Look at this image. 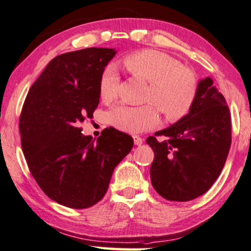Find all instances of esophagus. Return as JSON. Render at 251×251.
Listing matches in <instances>:
<instances>
[{
	"mask_svg": "<svg viewBox=\"0 0 251 251\" xmlns=\"http://www.w3.org/2000/svg\"><path fill=\"white\" fill-rule=\"evenodd\" d=\"M133 140H134V145H136V146H141L142 145V139L140 138V136L134 135V136H133Z\"/></svg>",
	"mask_w": 251,
	"mask_h": 251,
	"instance_id": "1",
	"label": "esophagus"
}]
</instances>
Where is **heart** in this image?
I'll return each mask as SVG.
<instances>
[{"instance_id":"1","label":"heart","mask_w":251,"mask_h":251,"mask_svg":"<svg viewBox=\"0 0 251 251\" xmlns=\"http://www.w3.org/2000/svg\"><path fill=\"white\" fill-rule=\"evenodd\" d=\"M125 68L135 77L148 82L140 106L118 104L106 113L107 123L119 131L141 133L158 124V111L168 122H177L189 113L198 93L196 73L182 66L178 60L156 50L131 53L123 59ZM119 74L113 65L104 68L98 93L104 103L116 100Z\"/></svg>"}]
</instances>
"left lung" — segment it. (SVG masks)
Segmentation results:
<instances>
[{"label":"left lung","mask_w":251,"mask_h":251,"mask_svg":"<svg viewBox=\"0 0 251 251\" xmlns=\"http://www.w3.org/2000/svg\"><path fill=\"white\" fill-rule=\"evenodd\" d=\"M146 141L154 151L151 180L158 195L189 201L208 191L223 170L231 142L229 109L213 80L199 81L188 115Z\"/></svg>","instance_id":"left-lung-1"}]
</instances>
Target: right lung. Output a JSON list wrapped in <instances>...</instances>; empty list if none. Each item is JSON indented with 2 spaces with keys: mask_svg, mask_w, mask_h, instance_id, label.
I'll return each mask as SVG.
<instances>
[{
  "mask_svg": "<svg viewBox=\"0 0 251 251\" xmlns=\"http://www.w3.org/2000/svg\"><path fill=\"white\" fill-rule=\"evenodd\" d=\"M113 49L90 47L50 60L31 85L20 132L28 169L52 201L71 208L97 204L113 170L133 147L126 133L109 127L97 139L82 134L100 103L98 83Z\"/></svg>",
  "mask_w": 251,
  "mask_h": 251,
  "instance_id": "obj_1",
  "label": "right lung"
}]
</instances>
